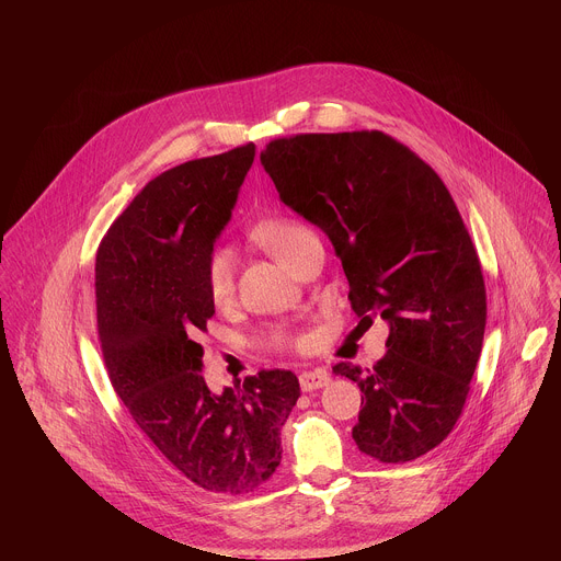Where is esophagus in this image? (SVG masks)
<instances>
[{
	"instance_id": "34e87169",
	"label": "esophagus",
	"mask_w": 561,
	"mask_h": 561,
	"mask_svg": "<svg viewBox=\"0 0 561 561\" xmlns=\"http://www.w3.org/2000/svg\"><path fill=\"white\" fill-rule=\"evenodd\" d=\"M331 383V375L322 368H314V370H306L299 375V386L304 392L317 390V388H324Z\"/></svg>"
}]
</instances>
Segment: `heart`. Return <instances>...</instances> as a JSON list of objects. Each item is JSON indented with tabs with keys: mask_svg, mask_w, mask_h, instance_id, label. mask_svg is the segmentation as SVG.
<instances>
[{
	"mask_svg": "<svg viewBox=\"0 0 561 561\" xmlns=\"http://www.w3.org/2000/svg\"><path fill=\"white\" fill-rule=\"evenodd\" d=\"M251 237L273 257H277L282 264L288 266L295 253L299 251V247L308 242L310 237H314V232L295 217H268L253 226ZM204 279H206V290L215 304H224L230 299L234 290V271H232V257L226 249L210 251L204 264ZM264 342L271 348H279V351L301 346L299 337L282 329L266 333Z\"/></svg>",
	"mask_w": 561,
	"mask_h": 561,
	"instance_id": "obj_1",
	"label": "heart"
}]
</instances>
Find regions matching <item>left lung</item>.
<instances>
[{
    "label": "left lung",
    "mask_w": 561,
    "mask_h": 561,
    "mask_svg": "<svg viewBox=\"0 0 561 561\" xmlns=\"http://www.w3.org/2000/svg\"><path fill=\"white\" fill-rule=\"evenodd\" d=\"M262 164L284 204L322 228L342 260L359 324L388 319L386 355L357 381V448L404 463L457 424L486 329V286L468 228L442 178L381 130L271 139Z\"/></svg>",
    "instance_id": "obj_1"
}]
</instances>
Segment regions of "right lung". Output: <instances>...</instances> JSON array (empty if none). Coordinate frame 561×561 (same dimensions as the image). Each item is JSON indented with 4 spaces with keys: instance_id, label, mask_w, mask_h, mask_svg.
I'll return each mask as SVG.
<instances>
[{
    "instance_id": "obj_1",
    "label": "right lung",
    "mask_w": 561,
    "mask_h": 561,
    "mask_svg": "<svg viewBox=\"0 0 561 561\" xmlns=\"http://www.w3.org/2000/svg\"><path fill=\"white\" fill-rule=\"evenodd\" d=\"M255 157L249 141L191 159L144 186L95 260L98 335L133 422L186 479L244 495L282 461L279 431L299 397L290 370L247 377L221 394L202 375L199 335L215 314L204 264Z\"/></svg>"
}]
</instances>
